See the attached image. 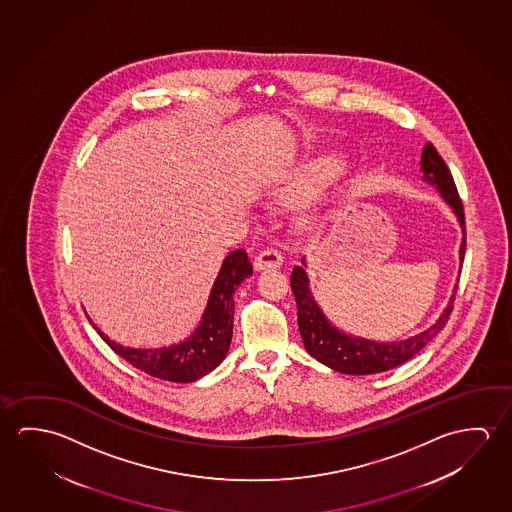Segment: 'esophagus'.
<instances>
[{"instance_id":"1","label":"esophagus","mask_w":512,"mask_h":512,"mask_svg":"<svg viewBox=\"0 0 512 512\" xmlns=\"http://www.w3.org/2000/svg\"><path fill=\"white\" fill-rule=\"evenodd\" d=\"M283 265V256L276 249H265L254 258V268L256 270H277Z\"/></svg>"}]
</instances>
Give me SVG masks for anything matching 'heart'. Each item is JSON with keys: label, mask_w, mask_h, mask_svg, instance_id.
I'll return each mask as SVG.
<instances>
[{"label": "heart", "mask_w": 512, "mask_h": 512, "mask_svg": "<svg viewBox=\"0 0 512 512\" xmlns=\"http://www.w3.org/2000/svg\"><path fill=\"white\" fill-rule=\"evenodd\" d=\"M345 163L336 156H318L301 167L286 172L277 181L276 194L284 199L301 201L331 187L340 179Z\"/></svg>", "instance_id": "heart-1"}]
</instances>
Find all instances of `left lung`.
<instances>
[{"mask_svg":"<svg viewBox=\"0 0 512 512\" xmlns=\"http://www.w3.org/2000/svg\"><path fill=\"white\" fill-rule=\"evenodd\" d=\"M420 167H422L423 181L438 190L439 195L454 210L455 217L459 220V226L463 231L459 260L463 263L464 251H466L463 203L459 199L454 178L448 171L447 163L443 162L436 147L432 146L430 142L423 147ZM290 284H292L293 295L297 302V322H299V331H301L304 347L322 365L329 366L340 374L349 375L386 372V370L406 363L407 359L418 354L447 324L448 317L454 308L455 292H457V284H455L454 295L450 297L447 308L443 309V313L439 315L434 324L430 325L429 329L409 336L406 340L374 341L341 333L340 329H336L327 320L309 290L306 258H302L301 265L293 267Z\"/></svg>","mask_w":512,"mask_h":512,"instance_id":"1","label":"left lung"}]
</instances>
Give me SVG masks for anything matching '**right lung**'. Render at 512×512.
<instances>
[{
  "mask_svg": "<svg viewBox=\"0 0 512 512\" xmlns=\"http://www.w3.org/2000/svg\"><path fill=\"white\" fill-rule=\"evenodd\" d=\"M252 265L244 249L229 252L211 286L208 304L194 333L179 343L158 349H131L98 331L106 345L131 366L163 381L194 382L213 372L228 356L233 336L236 288L251 276Z\"/></svg>",
  "mask_w": 512,
  "mask_h": 512,
  "instance_id": "right-lung-1",
  "label": "right lung"
}]
</instances>
